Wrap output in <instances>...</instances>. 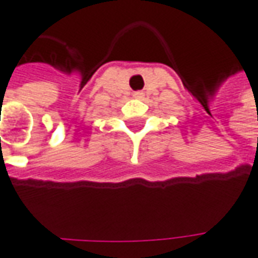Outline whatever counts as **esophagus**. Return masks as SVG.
<instances>
[{"label": "esophagus", "mask_w": 258, "mask_h": 258, "mask_svg": "<svg viewBox=\"0 0 258 258\" xmlns=\"http://www.w3.org/2000/svg\"><path fill=\"white\" fill-rule=\"evenodd\" d=\"M134 96L135 98H142V96H144V92H142V91H137V92H134Z\"/></svg>", "instance_id": "obj_1"}]
</instances>
